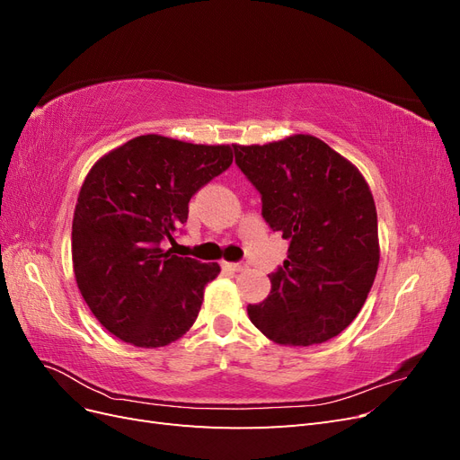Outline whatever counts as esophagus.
Returning <instances> with one entry per match:
<instances>
[{"label":"esophagus","instance_id":"1","mask_svg":"<svg viewBox=\"0 0 460 460\" xmlns=\"http://www.w3.org/2000/svg\"><path fill=\"white\" fill-rule=\"evenodd\" d=\"M222 267L228 269V270H234V272H242V270L247 269V264L245 262H225Z\"/></svg>","mask_w":460,"mask_h":460}]
</instances>
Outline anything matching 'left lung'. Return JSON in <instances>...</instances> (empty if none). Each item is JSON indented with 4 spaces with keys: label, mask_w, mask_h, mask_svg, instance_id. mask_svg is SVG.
<instances>
[{
    "label": "left lung",
    "mask_w": 460,
    "mask_h": 460,
    "mask_svg": "<svg viewBox=\"0 0 460 460\" xmlns=\"http://www.w3.org/2000/svg\"><path fill=\"white\" fill-rule=\"evenodd\" d=\"M235 164L262 201V218L289 242L270 296L249 320L274 343L336 338L368 297L380 262L378 215L363 174L328 144L296 134L264 146H235Z\"/></svg>",
    "instance_id": "obj_1"
}]
</instances>
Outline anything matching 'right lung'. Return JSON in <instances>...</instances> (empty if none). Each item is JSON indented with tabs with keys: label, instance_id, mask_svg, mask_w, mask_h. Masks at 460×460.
I'll return each mask as SVG.
<instances>
[{
	"label": "right lung",
	"instance_id": "1",
	"mask_svg": "<svg viewBox=\"0 0 460 460\" xmlns=\"http://www.w3.org/2000/svg\"><path fill=\"white\" fill-rule=\"evenodd\" d=\"M230 146L137 136L97 161L73 218V267L100 323L136 347H164L196 323L205 286L220 272L164 252L201 186L232 164Z\"/></svg>",
	"mask_w": 460,
	"mask_h": 460
}]
</instances>
